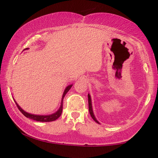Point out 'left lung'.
Here are the masks:
<instances>
[{
    "label": "left lung",
    "mask_w": 158,
    "mask_h": 158,
    "mask_svg": "<svg viewBox=\"0 0 158 158\" xmlns=\"http://www.w3.org/2000/svg\"><path fill=\"white\" fill-rule=\"evenodd\" d=\"M88 98H89V113H90V116H91L92 118H93V120H94V121H95L96 123H98V124H100V123H99V122L98 121V120L96 119V118L95 117V115H94V114H93V107H92L91 98H90V95L89 93V94H88Z\"/></svg>",
    "instance_id": "1"
}]
</instances>
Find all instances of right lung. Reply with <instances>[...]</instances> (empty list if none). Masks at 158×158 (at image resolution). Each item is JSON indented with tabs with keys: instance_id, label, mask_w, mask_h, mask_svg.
I'll use <instances>...</instances> for the list:
<instances>
[{
	"instance_id": "right-lung-1",
	"label": "right lung",
	"mask_w": 158,
	"mask_h": 158,
	"mask_svg": "<svg viewBox=\"0 0 158 158\" xmlns=\"http://www.w3.org/2000/svg\"><path fill=\"white\" fill-rule=\"evenodd\" d=\"M72 86H73V84L71 85H68L65 88V90H64L63 92V96H62V100H61V103H60V108L58 109V110L55 112V113H53L52 114H50V115H35V114H29L28 113V112L25 111L24 110H23L22 109H21L19 105H18V104L17 103V102H15L16 105H17L18 109H19V111L22 113L23 115L26 117L27 118H29L31 119H33L34 120V121H40V122H50V121H56L57 118H58L60 116L61 114H62V111H63V98L64 97H65V95H66V93H68L69 89H71Z\"/></svg>"
}]
</instances>
